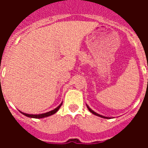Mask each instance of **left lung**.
I'll return each mask as SVG.
<instances>
[{"mask_svg":"<svg viewBox=\"0 0 148 148\" xmlns=\"http://www.w3.org/2000/svg\"><path fill=\"white\" fill-rule=\"evenodd\" d=\"M86 106H87V108H88V110H89V111L92 113L93 114L96 115V116H97V117H102V118H107V119H108V118H110V117H105V116H103V115H101V114H97V113H96V112H95V111H94V110H93L92 109H90V107H89V106H88V104H86Z\"/></svg>","mask_w":148,"mask_h":148,"instance_id":"obj_1","label":"left lung"}]
</instances>
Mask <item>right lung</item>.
Segmentation results:
<instances>
[{
    "label": "right lung",
    "instance_id": "obj_1",
    "mask_svg": "<svg viewBox=\"0 0 148 148\" xmlns=\"http://www.w3.org/2000/svg\"><path fill=\"white\" fill-rule=\"evenodd\" d=\"M62 103L63 102H61L60 105L58 106V107H57L56 108H54L53 110H51V111H48V112L43 113V114H26V113L22 112V111H21V110H19V111L22 114L25 115L26 117H31V118H38V119H39V118H44V117H49V116H51V115L54 114H55V113L57 112L59 109H60V106L62 105Z\"/></svg>",
    "mask_w": 148,
    "mask_h": 148
}]
</instances>
